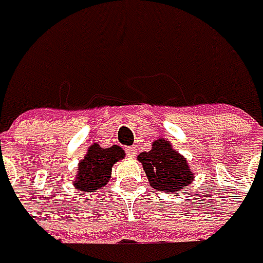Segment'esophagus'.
I'll return each instance as SVG.
<instances>
[{
  "label": "esophagus",
  "instance_id": "1",
  "mask_svg": "<svg viewBox=\"0 0 263 263\" xmlns=\"http://www.w3.org/2000/svg\"><path fill=\"white\" fill-rule=\"evenodd\" d=\"M125 154H127L130 158H135V157H136V148H135V146H127V148H125Z\"/></svg>",
  "mask_w": 263,
  "mask_h": 263
}]
</instances>
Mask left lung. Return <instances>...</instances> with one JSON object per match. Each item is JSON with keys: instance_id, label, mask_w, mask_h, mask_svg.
<instances>
[{"instance_id": "8db88e82", "label": "left lung", "mask_w": 263, "mask_h": 263, "mask_svg": "<svg viewBox=\"0 0 263 263\" xmlns=\"http://www.w3.org/2000/svg\"><path fill=\"white\" fill-rule=\"evenodd\" d=\"M138 160L154 190L175 192L186 188L194 179L186 160L164 139L155 140L151 151L142 152Z\"/></svg>"}]
</instances>
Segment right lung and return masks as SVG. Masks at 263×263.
<instances>
[{"instance_id": "add662e5", "label": "right lung", "mask_w": 263, "mask_h": 263, "mask_svg": "<svg viewBox=\"0 0 263 263\" xmlns=\"http://www.w3.org/2000/svg\"><path fill=\"white\" fill-rule=\"evenodd\" d=\"M123 148L114 145L111 148H100L91 145L84 160L78 165L75 179V188L84 192H96L100 186H105L111 177L112 165L124 158Z\"/></svg>"}]
</instances>
